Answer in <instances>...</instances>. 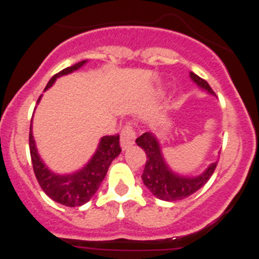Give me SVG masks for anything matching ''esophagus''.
Returning <instances> with one entry per match:
<instances>
[{
	"mask_svg": "<svg viewBox=\"0 0 259 259\" xmlns=\"http://www.w3.org/2000/svg\"><path fill=\"white\" fill-rule=\"evenodd\" d=\"M135 139H136V132H135L134 127L131 124L124 125L122 134H120V145H122V149L125 150L131 145H134Z\"/></svg>",
	"mask_w": 259,
	"mask_h": 259,
	"instance_id": "obj_1",
	"label": "esophagus"
}]
</instances>
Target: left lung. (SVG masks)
Returning <instances> with one entry per match:
<instances>
[{
	"label": "left lung",
	"mask_w": 259,
	"mask_h": 259,
	"mask_svg": "<svg viewBox=\"0 0 259 259\" xmlns=\"http://www.w3.org/2000/svg\"><path fill=\"white\" fill-rule=\"evenodd\" d=\"M189 76L201 89H205L207 93L214 95L207 81L193 72H189ZM136 143L146 153L145 168L141 175L144 184L152 192L153 196L159 200L179 201L196 193L209 182L218 163V161L211 163L206 170L197 176L180 175L171 170L170 166L164 161L161 144L154 134L145 132L140 137H137Z\"/></svg>",
	"instance_id": "left-lung-1"
}]
</instances>
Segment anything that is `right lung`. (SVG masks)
Instances as JSON below:
<instances>
[{
  "label": "right lung",
  "mask_w": 259,
  "mask_h": 259,
  "mask_svg": "<svg viewBox=\"0 0 259 259\" xmlns=\"http://www.w3.org/2000/svg\"><path fill=\"white\" fill-rule=\"evenodd\" d=\"M87 63L85 61H81L71 67L59 71L45 87V91L49 89L53 84L56 83L58 77L63 75H68L74 71L79 70L81 66ZM41 97H38L37 104L40 102ZM29 152H31L32 166L35 171L36 179L40 184L41 189L52 198L53 201L65 205V206L75 207L81 206L85 202H88L93 197V194L100 188L102 180L106 176L109 166L111 162L120 154L122 149L119 146V135L114 136H104L98 143L97 149L95 154L89 159L88 163L84 164L80 170L75 171L72 174H61L53 172L48 168L47 164L42 162L41 157L38 155L37 148H36L35 139L32 135V120L31 127H29Z\"/></svg>",
  "instance_id": "1"
}]
</instances>
